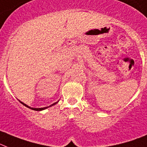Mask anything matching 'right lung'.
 Listing matches in <instances>:
<instances>
[{
    "instance_id": "add662e5",
    "label": "right lung",
    "mask_w": 147,
    "mask_h": 147,
    "mask_svg": "<svg viewBox=\"0 0 147 147\" xmlns=\"http://www.w3.org/2000/svg\"><path fill=\"white\" fill-rule=\"evenodd\" d=\"M19 102H20V101H19ZM21 102V103H22V105H24V106H26V107H27V108H30V109L34 110V111H42V110L46 109L47 108H49V107H51V106L54 105H55V104H57V102H55V103H54V104H53V105H51L49 106V107H45V108H30V107H29V106H28V105H27L24 104V103H23V102Z\"/></svg>"
}]
</instances>
